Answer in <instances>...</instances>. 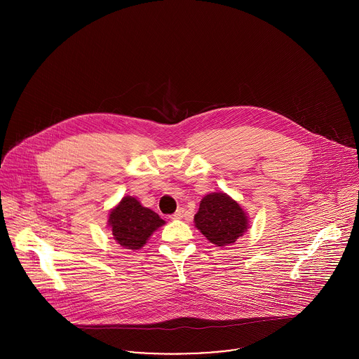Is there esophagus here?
<instances>
[{
  "mask_svg": "<svg viewBox=\"0 0 359 359\" xmlns=\"http://www.w3.org/2000/svg\"><path fill=\"white\" fill-rule=\"evenodd\" d=\"M184 214H185V210H184V208H178V210L171 215V218H172V219H181V218L184 217Z\"/></svg>",
  "mask_w": 359,
  "mask_h": 359,
  "instance_id": "34e87169",
  "label": "esophagus"
}]
</instances>
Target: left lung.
Wrapping results in <instances>:
<instances>
[{
    "mask_svg": "<svg viewBox=\"0 0 359 359\" xmlns=\"http://www.w3.org/2000/svg\"><path fill=\"white\" fill-rule=\"evenodd\" d=\"M195 226L215 246L236 242L249 228V218L236 201L224 192L208 194L195 214Z\"/></svg>",
    "mask_w": 359,
    "mask_h": 359,
    "instance_id": "left-lung-1",
    "label": "left lung"
}]
</instances>
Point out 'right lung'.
<instances>
[{
	"label": "right lung",
	"mask_w": 359,
	"mask_h": 359,
	"mask_svg": "<svg viewBox=\"0 0 359 359\" xmlns=\"http://www.w3.org/2000/svg\"><path fill=\"white\" fill-rule=\"evenodd\" d=\"M113 239L128 250L141 249L164 221L154 210L144 207L135 198L124 196L109 214Z\"/></svg>",
	"instance_id": "1"
}]
</instances>
